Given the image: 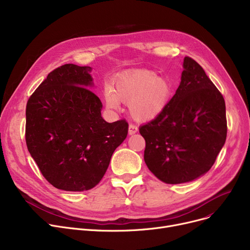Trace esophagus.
<instances>
[{
  "instance_id": "esophagus-1",
  "label": "esophagus",
  "mask_w": 250,
  "mask_h": 250,
  "mask_svg": "<svg viewBox=\"0 0 250 250\" xmlns=\"http://www.w3.org/2000/svg\"><path fill=\"white\" fill-rule=\"evenodd\" d=\"M138 132V127L135 125H132L130 124L128 125V135H134Z\"/></svg>"
}]
</instances>
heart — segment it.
<instances>
[{
    "instance_id": "heart-1",
    "label": "heart",
    "mask_w": 250,
    "mask_h": 250,
    "mask_svg": "<svg viewBox=\"0 0 250 250\" xmlns=\"http://www.w3.org/2000/svg\"><path fill=\"white\" fill-rule=\"evenodd\" d=\"M173 87L167 78L152 70H136L118 75L114 88L105 90V99L110 108H118L120 102L128 104V110L138 122H148L158 116L171 98Z\"/></svg>"
}]
</instances>
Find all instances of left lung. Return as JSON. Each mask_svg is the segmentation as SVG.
<instances>
[{"instance_id": "left-lung-1", "label": "left lung", "mask_w": 250, "mask_h": 250, "mask_svg": "<svg viewBox=\"0 0 250 250\" xmlns=\"http://www.w3.org/2000/svg\"><path fill=\"white\" fill-rule=\"evenodd\" d=\"M144 160L161 181L178 185L207 173L227 137L225 100L201 65L183 61L181 82L165 109L140 126Z\"/></svg>"}]
</instances>
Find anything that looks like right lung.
Here are the masks:
<instances>
[{"label":"right lung","mask_w":250,"mask_h":250,"mask_svg":"<svg viewBox=\"0 0 250 250\" xmlns=\"http://www.w3.org/2000/svg\"><path fill=\"white\" fill-rule=\"evenodd\" d=\"M91 67L74 63L50 72L26 105V145L51 186L67 191L93 188L114 150L125 141V120L105 122L92 92Z\"/></svg>","instance_id":"right-lung-1"}]
</instances>
